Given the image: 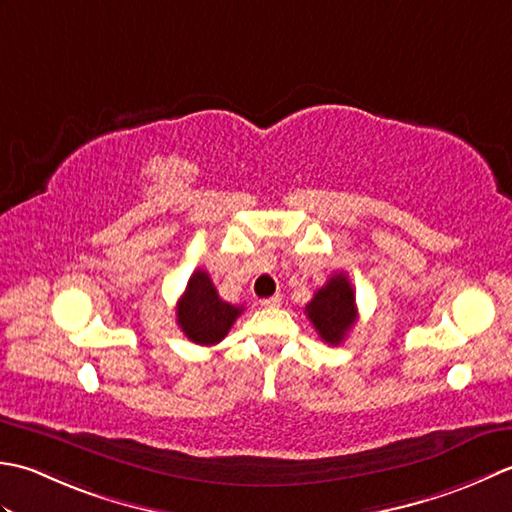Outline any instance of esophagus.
Masks as SVG:
<instances>
[{
  "instance_id": "1",
  "label": "esophagus",
  "mask_w": 512,
  "mask_h": 512,
  "mask_svg": "<svg viewBox=\"0 0 512 512\" xmlns=\"http://www.w3.org/2000/svg\"><path fill=\"white\" fill-rule=\"evenodd\" d=\"M260 305H263L265 309H276V307H280L283 305V296H271V298H263L260 300Z\"/></svg>"
}]
</instances>
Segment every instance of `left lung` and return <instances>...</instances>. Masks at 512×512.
Listing matches in <instances>:
<instances>
[{
	"label": "left lung",
	"mask_w": 512,
	"mask_h": 512,
	"mask_svg": "<svg viewBox=\"0 0 512 512\" xmlns=\"http://www.w3.org/2000/svg\"><path fill=\"white\" fill-rule=\"evenodd\" d=\"M305 314L316 327L318 336L327 344H340L351 327L358 320L356 309V294L349 283L347 274H333L325 287H320L309 305L305 307Z\"/></svg>",
	"instance_id": "obj_1"
}]
</instances>
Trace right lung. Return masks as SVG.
Listing matches in <instances>:
<instances>
[{
    "mask_svg": "<svg viewBox=\"0 0 512 512\" xmlns=\"http://www.w3.org/2000/svg\"><path fill=\"white\" fill-rule=\"evenodd\" d=\"M243 307L221 300L205 269H196L187 280L185 294L176 302V322L187 338L196 344H218L232 329Z\"/></svg>",
    "mask_w": 512,
    "mask_h": 512,
    "instance_id": "add662e5",
    "label": "right lung"
}]
</instances>
